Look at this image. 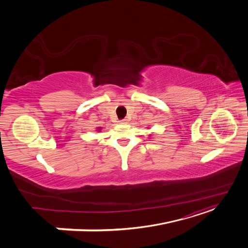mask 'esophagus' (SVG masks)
Here are the masks:
<instances>
[{"label":"esophagus","mask_w":248,"mask_h":248,"mask_svg":"<svg viewBox=\"0 0 248 248\" xmlns=\"http://www.w3.org/2000/svg\"><path fill=\"white\" fill-rule=\"evenodd\" d=\"M125 121H126V120H125V119H123V120H121V121H119V122H120V123H122V124H123V123H126Z\"/></svg>","instance_id":"34e87169"}]
</instances>
